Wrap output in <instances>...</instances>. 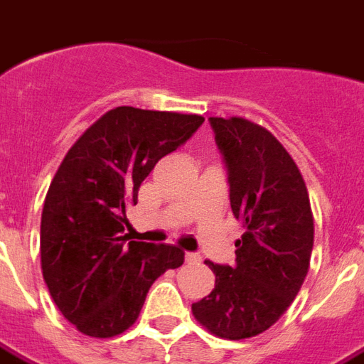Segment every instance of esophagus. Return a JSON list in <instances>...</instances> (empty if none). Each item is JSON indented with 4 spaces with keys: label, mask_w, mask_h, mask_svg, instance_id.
Returning <instances> with one entry per match:
<instances>
[{
    "label": "esophagus",
    "mask_w": 364,
    "mask_h": 364,
    "mask_svg": "<svg viewBox=\"0 0 364 364\" xmlns=\"http://www.w3.org/2000/svg\"><path fill=\"white\" fill-rule=\"evenodd\" d=\"M185 259H187V264H200L202 262V258H200V254L196 252H187L185 254Z\"/></svg>",
    "instance_id": "esophagus-1"
}]
</instances>
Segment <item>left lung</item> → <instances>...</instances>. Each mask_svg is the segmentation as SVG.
Listing matches in <instances>:
<instances>
[{
    "instance_id": "8db88e82",
    "label": "left lung",
    "mask_w": 364,
    "mask_h": 364,
    "mask_svg": "<svg viewBox=\"0 0 364 364\" xmlns=\"http://www.w3.org/2000/svg\"><path fill=\"white\" fill-rule=\"evenodd\" d=\"M228 166L230 203L243 223L235 265H217L215 288L192 303L211 335L250 338L279 321L294 303L310 267L314 217L305 179L284 146L245 117H209Z\"/></svg>"
}]
</instances>
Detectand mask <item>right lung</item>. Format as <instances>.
<instances>
[{
  "label": "right lung",
  "instance_id": "right-lung-1",
  "mask_svg": "<svg viewBox=\"0 0 364 364\" xmlns=\"http://www.w3.org/2000/svg\"><path fill=\"white\" fill-rule=\"evenodd\" d=\"M202 115L117 106L85 129L44 198L41 267L61 314L80 333L110 338L138 320L151 284L185 262L176 245L127 243V208L155 164Z\"/></svg>",
  "mask_w": 364,
  "mask_h": 364
}]
</instances>
